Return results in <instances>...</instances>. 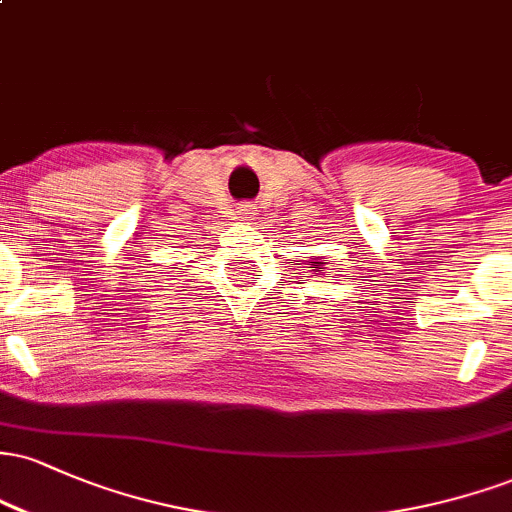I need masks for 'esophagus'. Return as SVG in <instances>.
Here are the masks:
<instances>
[{
  "label": "esophagus",
  "mask_w": 512,
  "mask_h": 512,
  "mask_svg": "<svg viewBox=\"0 0 512 512\" xmlns=\"http://www.w3.org/2000/svg\"><path fill=\"white\" fill-rule=\"evenodd\" d=\"M255 204H248V202H245V204H240V207H238V219L240 221H252V219H255Z\"/></svg>",
  "instance_id": "1"
}]
</instances>
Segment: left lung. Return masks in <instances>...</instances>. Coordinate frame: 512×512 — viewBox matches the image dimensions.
I'll list each match as a JSON object with an SVG mask.
<instances>
[{
  "label": "left lung",
  "instance_id": "1",
  "mask_svg": "<svg viewBox=\"0 0 512 512\" xmlns=\"http://www.w3.org/2000/svg\"><path fill=\"white\" fill-rule=\"evenodd\" d=\"M310 262H313V264H310V272H313V274H325L327 260H315V257H313V260H310Z\"/></svg>",
  "mask_w": 512,
  "mask_h": 512
}]
</instances>
